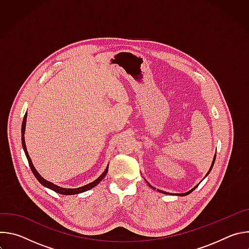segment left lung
Segmentation results:
<instances>
[{
	"mask_svg": "<svg viewBox=\"0 0 249 249\" xmlns=\"http://www.w3.org/2000/svg\"><path fill=\"white\" fill-rule=\"evenodd\" d=\"M215 160H216V155H215V157H214V160H213V162H212V165H211V167H210V170H209V171H208V173H207V175H208V174H209V173H210V171H211V169H212V167H213V165H214V162H215ZM149 185H150V184H149ZM198 185H199V184H198ZM198 185H196V186H195V187H194V188H193V189H191V190H190V191H188V192H186V193H179V194H178V195H179V196H185V195H188V194H190V193H191V192H192V191H193V190H195V188H196V187H197V186H198ZM150 186H151V187H152V188H154V187H153V186H152V185H150ZM154 189H155V188H154ZM159 191H160V192H161V193H164V194H168V193H167V192H164V191H161V190H159Z\"/></svg>",
	"mask_w": 249,
	"mask_h": 249,
	"instance_id": "left-lung-1",
	"label": "left lung"
}]
</instances>
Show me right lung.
Here are the masks:
<instances>
[{"instance_id": "right-lung-1", "label": "right lung", "mask_w": 249, "mask_h": 249, "mask_svg": "<svg viewBox=\"0 0 249 249\" xmlns=\"http://www.w3.org/2000/svg\"><path fill=\"white\" fill-rule=\"evenodd\" d=\"M26 116H27V114L25 113V115H24V117H23V121H22V126H21V143H22V147H23L25 156H26V158H27L29 166H30V168H31V170H32L34 176L36 177V179H37L43 186H45V187H47V188H49V189H51V190H53V191H55V192H57V193H59V194H63V195H75V194H79V193H82V192H85V191H88V190L93 188L94 186H96V185L103 179V177L106 175V173H107L108 166L106 167L105 171L98 177V178L95 179L94 181H92L91 183H89V184H87V185H85V186H82V187H79V188H74V189H72V188H62V187H59V186H57V185H55V184H53V183H51V182L45 180L44 178H42V177L40 176V174L36 171V169L34 168V166H33V164H32V162H31V160H30V158H29V156H28L27 150H26L25 141H24V131H25Z\"/></svg>"}]
</instances>
